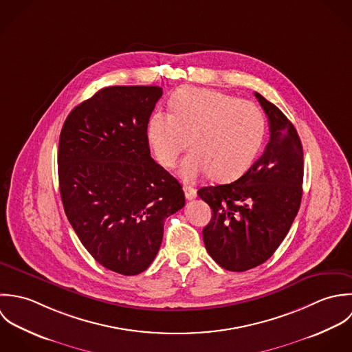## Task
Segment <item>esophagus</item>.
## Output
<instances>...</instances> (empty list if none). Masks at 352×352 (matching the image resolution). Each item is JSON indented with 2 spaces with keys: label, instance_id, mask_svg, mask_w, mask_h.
<instances>
[{
  "label": "esophagus",
  "instance_id": "34e87169",
  "mask_svg": "<svg viewBox=\"0 0 352 352\" xmlns=\"http://www.w3.org/2000/svg\"><path fill=\"white\" fill-rule=\"evenodd\" d=\"M184 192H185V197H186L188 200H193V199H196V196H197L196 189H193L192 186H188V185L184 186Z\"/></svg>",
  "mask_w": 352,
  "mask_h": 352
}]
</instances>
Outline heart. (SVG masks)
<instances>
[{
  "label": "heart",
  "mask_w": 352,
  "mask_h": 352,
  "mask_svg": "<svg viewBox=\"0 0 352 352\" xmlns=\"http://www.w3.org/2000/svg\"><path fill=\"white\" fill-rule=\"evenodd\" d=\"M171 116L155 111L146 138L157 162L171 168L182 152L195 148L182 162L186 181L210 174L217 182H231L253 164L265 135V118L246 99L208 88H184L170 100Z\"/></svg>",
  "instance_id": "heart-1"
}]
</instances>
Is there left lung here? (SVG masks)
I'll list each match as a JSON object with an SVG mask.
<instances>
[{
    "instance_id": "8db88e82",
    "label": "left lung",
    "mask_w": 352,
    "mask_h": 352,
    "mask_svg": "<svg viewBox=\"0 0 352 352\" xmlns=\"http://www.w3.org/2000/svg\"><path fill=\"white\" fill-rule=\"evenodd\" d=\"M271 138L263 155L235 182L201 188L212 210L204 245L224 270L243 272L265 263L285 238L302 200L303 149L289 120L263 95Z\"/></svg>"
}]
</instances>
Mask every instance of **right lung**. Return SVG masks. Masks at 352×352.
I'll list each match as a JSON object with an SVG mask.
<instances>
[{
  "label": "right lung",
  "mask_w": 352,
  "mask_h": 352,
  "mask_svg": "<svg viewBox=\"0 0 352 352\" xmlns=\"http://www.w3.org/2000/svg\"><path fill=\"white\" fill-rule=\"evenodd\" d=\"M162 94L155 85L102 88L72 110L60 135L68 220L100 265L125 276L151 265L164 220L185 206L182 186L149 152L146 126Z\"/></svg>",
  "instance_id": "add662e5"
}]
</instances>
